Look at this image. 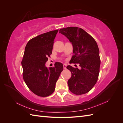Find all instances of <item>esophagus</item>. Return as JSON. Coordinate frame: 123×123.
<instances>
[{
	"mask_svg": "<svg viewBox=\"0 0 123 123\" xmlns=\"http://www.w3.org/2000/svg\"><path fill=\"white\" fill-rule=\"evenodd\" d=\"M63 67H64V69H66V67H67V66H66V64H64V65H63Z\"/></svg>",
	"mask_w": 123,
	"mask_h": 123,
	"instance_id": "34e87169",
	"label": "esophagus"
}]
</instances>
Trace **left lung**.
I'll use <instances>...</instances> for the list:
<instances>
[{
  "label": "left lung",
  "instance_id": "left-lung-1",
  "mask_svg": "<svg viewBox=\"0 0 123 123\" xmlns=\"http://www.w3.org/2000/svg\"><path fill=\"white\" fill-rule=\"evenodd\" d=\"M59 33L65 35L73 46L74 55L70 63L79 64L80 69L67 67L72 75L68 81L69 89L76 95L90 91L98 80L100 61L98 44L83 29L78 27L61 29Z\"/></svg>",
  "mask_w": 123,
  "mask_h": 123
}]
</instances>
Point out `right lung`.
I'll list each match as a JSON object with an SVG mask.
<instances>
[{
  "label": "right lung",
  "mask_w": 123,
  "mask_h": 123,
  "mask_svg": "<svg viewBox=\"0 0 123 123\" xmlns=\"http://www.w3.org/2000/svg\"><path fill=\"white\" fill-rule=\"evenodd\" d=\"M58 30L51 31L30 40L26 45L21 65L23 78L28 88L36 95L46 97L53 93L56 83L63 70L61 62L48 68L45 64L52 52Z\"/></svg>",
  "instance_id": "right-lung-1"
}]
</instances>
